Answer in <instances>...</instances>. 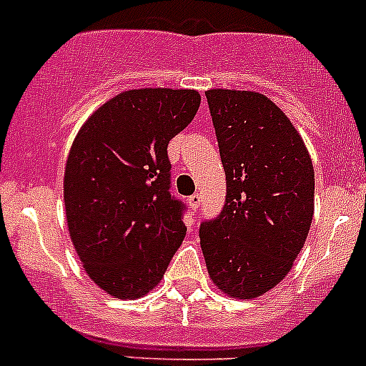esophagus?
Segmentation results:
<instances>
[{"instance_id":"obj_1","label":"esophagus","mask_w":366,"mask_h":366,"mask_svg":"<svg viewBox=\"0 0 366 366\" xmlns=\"http://www.w3.org/2000/svg\"><path fill=\"white\" fill-rule=\"evenodd\" d=\"M200 202H202V197L200 194H191L189 197V205L193 210H198V207H200Z\"/></svg>"}]
</instances>
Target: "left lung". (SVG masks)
I'll return each mask as SVG.
<instances>
[{
	"label": "left lung",
	"instance_id": "obj_1",
	"mask_svg": "<svg viewBox=\"0 0 366 366\" xmlns=\"http://www.w3.org/2000/svg\"><path fill=\"white\" fill-rule=\"evenodd\" d=\"M227 175L221 212L202 221L200 244L212 282L252 299L278 285L305 246L315 177L285 113L254 92H205Z\"/></svg>",
	"mask_w": 366,
	"mask_h": 366
}]
</instances>
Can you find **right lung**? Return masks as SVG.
<instances>
[{"label":"right lung","mask_w":366,"mask_h":366,"mask_svg":"<svg viewBox=\"0 0 366 366\" xmlns=\"http://www.w3.org/2000/svg\"><path fill=\"white\" fill-rule=\"evenodd\" d=\"M198 108L194 90H129L74 139L64 180L70 239L88 276L114 297L154 289L186 237V204L169 191L168 143Z\"/></svg>","instance_id":"right-lung-1"}]
</instances>
